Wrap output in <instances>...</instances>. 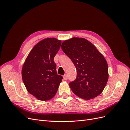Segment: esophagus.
<instances>
[{"mask_svg":"<svg viewBox=\"0 0 130 130\" xmlns=\"http://www.w3.org/2000/svg\"><path fill=\"white\" fill-rule=\"evenodd\" d=\"M63 79H64V80H66L68 79L67 75L66 74H65V75H63Z\"/></svg>","mask_w":130,"mask_h":130,"instance_id":"1","label":"esophagus"}]
</instances>
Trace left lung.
Instances as JSON below:
<instances>
[{
    "label": "left lung",
    "instance_id": "1",
    "mask_svg": "<svg viewBox=\"0 0 130 130\" xmlns=\"http://www.w3.org/2000/svg\"><path fill=\"white\" fill-rule=\"evenodd\" d=\"M61 48L71 59L77 71L76 79L69 84L73 93L85 100L100 95L108 79L107 63L103 55L84 38L66 40Z\"/></svg>",
    "mask_w": 130,
    "mask_h": 130
}]
</instances>
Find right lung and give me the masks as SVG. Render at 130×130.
<instances>
[{
  "label": "right lung",
  "mask_w": 130,
  "mask_h": 130,
  "mask_svg": "<svg viewBox=\"0 0 130 130\" xmlns=\"http://www.w3.org/2000/svg\"><path fill=\"white\" fill-rule=\"evenodd\" d=\"M61 44V41L55 38L41 41L30 51L23 66L22 76L25 87L39 100L54 98L63 79L57 74L54 61Z\"/></svg>",
  "instance_id": "1"
}]
</instances>
